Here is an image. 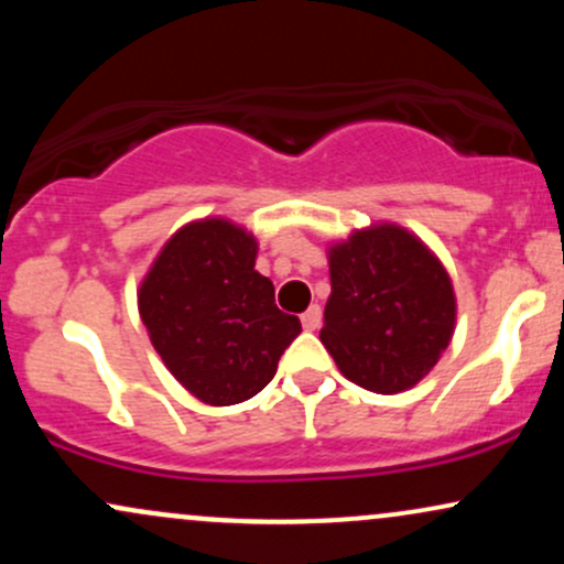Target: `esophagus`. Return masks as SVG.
Instances as JSON below:
<instances>
[{
	"label": "esophagus",
	"mask_w": 564,
	"mask_h": 564,
	"mask_svg": "<svg viewBox=\"0 0 564 564\" xmlns=\"http://www.w3.org/2000/svg\"><path fill=\"white\" fill-rule=\"evenodd\" d=\"M321 321H323V313H321L318 304H313V307H310L307 313H302V326H304V332H318Z\"/></svg>",
	"instance_id": "1"
}]
</instances>
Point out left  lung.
Masks as SVG:
<instances>
[{
	"label": "left lung",
	"mask_w": 564,
	"mask_h": 564,
	"mask_svg": "<svg viewBox=\"0 0 564 564\" xmlns=\"http://www.w3.org/2000/svg\"><path fill=\"white\" fill-rule=\"evenodd\" d=\"M321 341L349 381L394 394L435 368L456 326L443 262L400 225H371L328 249Z\"/></svg>",
	"instance_id": "1"
}]
</instances>
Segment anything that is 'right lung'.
I'll use <instances>...</instances> for the list:
<instances>
[{
  "instance_id": "obj_1",
  "label": "right lung",
  "mask_w": 564,
  "mask_h": 564,
  "mask_svg": "<svg viewBox=\"0 0 564 564\" xmlns=\"http://www.w3.org/2000/svg\"><path fill=\"white\" fill-rule=\"evenodd\" d=\"M257 238L230 219L180 228L142 278L140 318L172 377L200 403L254 398L302 332L254 270Z\"/></svg>"
}]
</instances>
